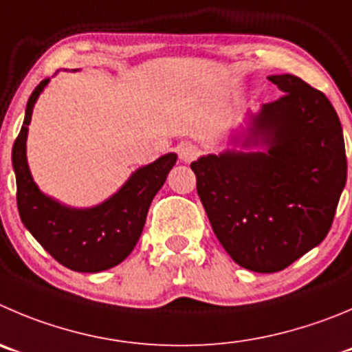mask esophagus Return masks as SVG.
<instances>
[{
    "mask_svg": "<svg viewBox=\"0 0 352 352\" xmlns=\"http://www.w3.org/2000/svg\"><path fill=\"white\" fill-rule=\"evenodd\" d=\"M199 154L198 147L192 146V144H180L179 146V157L184 163H191L192 160H196Z\"/></svg>",
    "mask_w": 352,
    "mask_h": 352,
    "instance_id": "34e87169",
    "label": "esophagus"
}]
</instances>
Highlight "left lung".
Returning <instances> with one entry per match:
<instances>
[{
	"label": "left lung",
	"instance_id": "obj_1",
	"mask_svg": "<svg viewBox=\"0 0 352 352\" xmlns=\"http://www.w3.org/2000/svg\"><path fill=\"white\" fill-rule=\"evenodd\" d=\"M283 97L246 113L234 149L191 163L213 232L241 267L278 272L327 238L347 179L342 124L324 94L274 74Z\"/></svg>",
	"mask_w": 352,
	"mask_h": 352
}]
</instances>
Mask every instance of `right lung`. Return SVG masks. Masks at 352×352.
Here are the masks:
<instances>
[{
	"instance_id": "1",
	"label": "right lung",
	"mask_w": 352,
	"mask_h": 352,
	"mask_svg": "<svg viewBox=\"0 0 352 352\" xmlns=\"http://www.w3.org/2000/svg\"><path fill=\"white\" fill-rule=\"evenodd\" d=\"M48 83L41 81L29 97L21 133L13 142L19 215L36 241L62 265L78 272L106 271L121 264L137 245L151 201L175 165L177 154H163L137 168L113 196L95 206L76 208L57 201L34 182L25 151L32 109Z\"/></svg>"
}]
</instances>
